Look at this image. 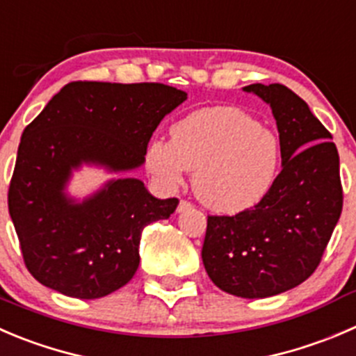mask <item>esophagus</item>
Listing matches in <instances>:
<instances>
[{
	"instance_id": "34e87169",
	"label": "esophagus",
	"mask_w": 356,
	"mask_h": 356,
	"mask_svg": "<svg viewBox=\"0 0 356 356\" xmlns=\"http://www.w3.org/2000/svg\"><path fill=\"white\" fill-rule=\"evenodd\" d=\"M191 203L188 202V200H181V202H179V205H177V212H184L186 209H191Z\"/></svg>"
}]
</instances>
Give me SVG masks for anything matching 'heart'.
Instances as JSON below:
<instances>
[{"instance_id":"obj_1","label":"heart","mask_w":356,"mask_h":356,"mask_svg":"<svg viewBox=\"0 0 356 356\" xmlns=\"http://www.w3.org/2000/svg\"><path fill=\"white\" fill-rule=\"evenodd\" d=\"M282 143L238 108H203L170 127V143L151 140L146 167L163 188H177L193 170V191L219 212L255 207L277 184Z\"/></svg>"}]
</instances>
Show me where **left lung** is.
Returning <instances> with one entry per match:
<instances>
[{
	"label": "left lung",
	"instance_id": "1",
	"mask_svg": "<svg viewBox=\"0 0 356 356\" xmlns=\"http://www.w3.org/2000/svg\"><path fill=\"white\" fill-rule=\"evenodd\" d=\"M243 90L271 106L284 168L261 203L234 216H209L202 259L220 291L259 299L315 273L343 210V186L332 136L299 95L280 83Z\"/></svg>",
	"mask_w": 356,
	"mask_h": 356
}]
</instances>
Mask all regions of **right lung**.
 Returning <instances> with one entry per match:
<instances>
[{
	"mask_svg": "<svg viewBox=\"0 0 356 356\" xmlns=\"http://www.w3.org/2000/svg\"><path fill=\"white\" fill-rule=\"evenodd\" d=\"M188 94L163 83L72 81L26 127L8 188L24 264L44 287L97 299L129 284L147 224L168 219L177 198L158 200L139 179L109 181L83 203L64 195L72 168L132 170L151 136Z\"/></svg>",
	"mask_w": 356,
	"mask_h": 356,
	"instance_id": "right-lung-1",
	"label": "right lung"
}]
</instances>
